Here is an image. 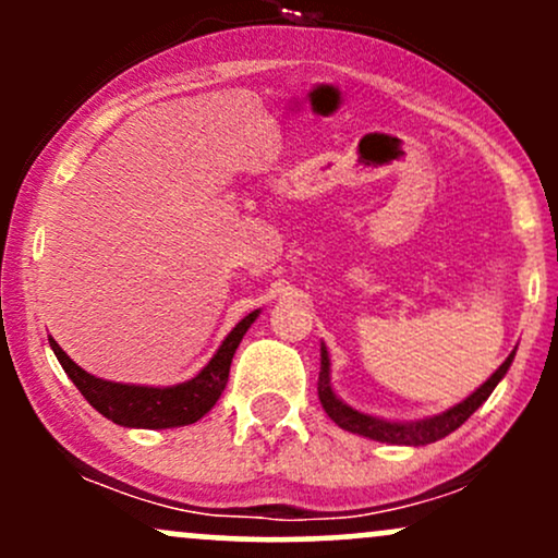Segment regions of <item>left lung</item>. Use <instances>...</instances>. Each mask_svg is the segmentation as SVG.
Instances as JSON below:
<instances>
[{"instance_id":"8db88e82","label":"left lung","mask_w":558,"mask_h":558,"mask_svg":"<svg viewBox=\"0 0 558 558\" xmlns=\"http://www.w3.org/2000/svg\"><path fill=\"white\" fill-rule=\"evenodd\" d=\"M319 356H323V360H319V380H317L319 403H323V409L328 412V417L336 422L338 427H343V430H349V433L364 435V438L380 440V444L427 446V444H435V440L446 438V435L457 430L459 425H464V422L477 412V407H483V403L488 401L493 388L498 386V380L506 375V369L511 367L514 351H511L501 367H498L496 373H493L488 380H485L483 386L475 390V393L466 396L462 403H457V407H451L444 414H435V417L417 420V422L377 420V417H369V414L356 412V409L345 407V403L338 399L330 388V360H328V349H325V345H323V351H319Z\"/></svg>"}]
</instances>
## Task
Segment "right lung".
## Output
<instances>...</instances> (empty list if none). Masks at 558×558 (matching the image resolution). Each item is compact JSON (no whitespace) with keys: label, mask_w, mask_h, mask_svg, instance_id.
Listing matches in <instances>:
<instances>
[{"label":"right lung","mask_w":558,"mask_h":558,"mask_svg":"<svg viewBox=\"0 0 558 558\" xmlns=\"http://www.w3.org/2000/svg\"><path fill=\"white\" fill-rule=\"evenodd\" d=\"M259 317V310L246 315L228 332L217 354L209 360L207 367L191 380L178 383L170 388H151V386H125V383H110L101 377L88 375L78 367L54 338H49L57 362L62 364L70 380L81 390L99 414L112 420L114 425L123 427H144V430H165V427H181L202 420L209 409L215 407L220 393L226 390L230 362H233L235 349H239L243 332L252 328L254 319Z\"/></svg>","instance_id":"add662e5"}]
</instances>
